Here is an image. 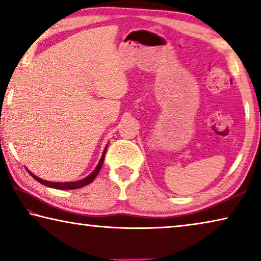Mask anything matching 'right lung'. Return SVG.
<instances>
[{
	"mask_svg": "<svg viewBox=\"0 0 261 261\" xmlns=\"http://www.w3.org/2000/svg\"><path fill=\"white\" fill-rule=\"evenodd\" d=\"M106 151H107V147L106 150H104L103 152V155L102 158H100V161L98 163V165L96 166V169L93 170V172L90 174V176H88L87 178H84V179H82L80 181H70V182H54V181H46V180H43L41 179V178H38L36 176H34L33 173L30 172V171H28V172L30 173V176L35 178L38 182H41V184H43L45 186H49V188H53V189H58V190H75V189H80V188H83V186L90 184V182L95 179V178L97 177V174H98L100 168H102L103 165V162H104V155H106Z\"/></svg>",
	"mask_w": 261,
	"mask_h": 261,
	"instance_id": "right-lung-1",
	"label": "right lung"
}]
</instances>
